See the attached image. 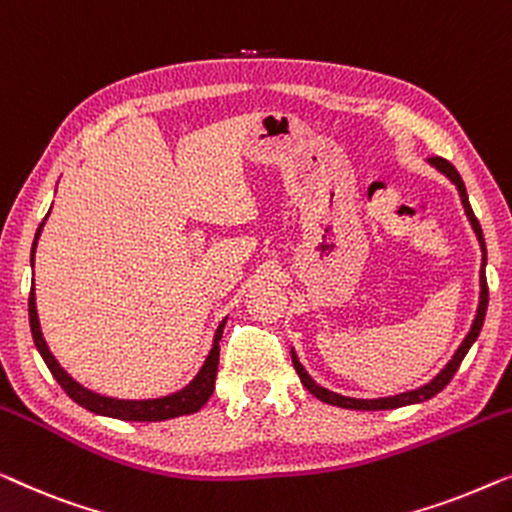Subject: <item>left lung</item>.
I'll use <instances>...</instances> for the list:
<instances>
[{"label":"left lung","mask_w":512,"mask_h":512,"mask_svg":"<svg viewBox=\"0 0 512 512\" xmlns=\"http://www.w3.org/2000/svg\"><path fill=\"white\" fill-rule=\"evenodd\" d=\"M431 162L436 164L438 169L443 171L445 176H450V181L457 185L459 190V197H462V204H464V211L466 215H469L471 225L475 229V234H478V241L482 246V269H480V306H478V313H475V320H473V327L469 331V336L464 338V343L459 345V350L455 352V357L450 359V364L445 366V369L438 373V376L431 380V383H427L424 387H420V390H413V392H406V394H397V397H387V399H350V397H341V394H334L325 390V387L315 385V380L308 376V373L304 371V366L299 364L297 355L292 352V364L294 369H297L301 383H304V387L311 394H315L320 401L325 403H331V406H341V408H350V410H390V408H401V406H408V403H420V401H427L431 397H436L438 392L443 390L445 385L450 383L452 376H455L459 364H462V359L466 357V352H469V348L473 345L475 338H478L480 329H482V322H485V313H487V301H489V290H487V276H485V262H487V250H485V239H482V229H480V222L478 218H475L473 208L469 204V194H466V187H464V181L462 176H459V171L452 167V164L448 160H443V157H431Z\"/></svg>","instance_id":"1"}]
</instances>
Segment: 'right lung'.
Instances as JSON below:
<instances>
[{
    "instance_id": "add662e5",
    "label": "right lung",
    "mask_w": 512,
    "mask_h": 512,
    "mask_svg": "<svg viewBox=\"0 0 512 512\" xmlns=\"http://www.w3.org/2000/svg\"><path fill=\"white\" fill-rule=\"evenodd\" d=\"M48 218V215H46ZM43 227V222H41ZM41 227L37 229V239L41 234ZM37 239H34L32 246V262H34V248H37ZM225 322L215 331V341H213V350L208 352L204 366L197 373V378L192 380L185 390L169 394V397L162 399H148V401H125V399H111V397H102V394H95L90 390H85L76 383L74 378L69 376L67 371L62 369L60 364L55 362V357L50 355L46 341L41 336V327H39V318H37V306H34V292H30V327H32V338L37 350L41 352L43 362L53 373V378L60 383L64 392L69 394V399H74L78 406L88 408L90 413L97 415H106V417H118V420H127V422H160V420H171V417H181V415H190L197 413V410L204 406V403L211 399V394L215 390V376H218V362H220V338H222V329H225Z\"/></svg>"
}]
</instances>
